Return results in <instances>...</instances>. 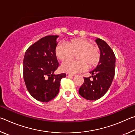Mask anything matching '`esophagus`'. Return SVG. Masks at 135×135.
<instances>
[{"label":"esophagus","mask_w":135,"mask_h":135,"mask_svg":"<svg viewBox=\"0 0 135 135\" xmlns=\"http://www.w3.org/2000/svg\"><path fill=\"white\" fill-rule=\"evenodd\" d=\"M66 76H67V77H74V75L71 74H66Z\"/></svg>","instance_id":"esophagus-1"}]
</instances>
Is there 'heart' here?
Returning <instances> with one entry per match:
<instances>
[{"label":"heart","mask_w":135,"mask_h":135,"mask_svg":"<svg viewBox=\"0 0 135 135\" xmlns=\"http://www.w3.org/2000/svg\"><path fill=\"white\" fill-rule=\"evenodd\" d=\"M77 53L78 61L67 60ZM55 54L61 61L67 60L61 65V70L71 74L85 71L88 67H95L100 59L99 48L86 38H76L67 43H59L55 48Z\"/></svg>","instance_id":"heart-1"}]
</instances>
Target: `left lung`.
<instances>
[{"label":"left lung","mask_w":135,"mask_h":135,"mask_svg":"<svg viewBox=\"0 0 135 135\" xmlns=\"http://www.w3.org/2000/svg\"><path fill=\"white\" fill-rule=\"evenodd\" d=\"M95 42L100 52V61L95 69L90 72L92 76L84 77V83L79 89V94L90 100H97L105 94L115 74V56L113 50L100 38H97Z\"/></svg>","instance_id":"1"}]
</instances>
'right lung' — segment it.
Here are the masks:
<instances>
[{"label":"right lung","mask_w":135,"mask_h":135,"mask_svg":"<svg viewBox=\"0 0 135 135\" xmlns=\"http://www.w3.org/2000/svg\"><path fill=\"white\" fill-rule=\"evenodd\" d=\"M58 36H47L30 46L23 61V76L27 89L35 99L42 102L53 99L59 92L65 73L55 74L58 67L55 54Z\"/></svg>","instance_id":"1"}]
</instances>
